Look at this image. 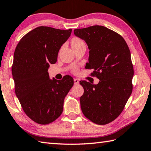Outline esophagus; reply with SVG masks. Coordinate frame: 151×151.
<instances>
[{"instance_id":"1","label":"esophagus","mask_w":151,"mask_h":151,"mask_svg":"<svg viewBox=\"0 0 151 151\" xmlns=\"http://www.w3.org/2000/svg\"><path fill=\"white\" fill-rule=\"evenodd\" d=\"M74 84H75V85H78L79 84V81L77 78L74 79Z\"/></svg>"}]
</instances>
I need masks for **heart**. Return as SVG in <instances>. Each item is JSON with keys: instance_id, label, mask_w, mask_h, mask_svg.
Listing matches in <instances>:
<instances>
[{"instance_id": "obj_1", "label": "heart", "mask_w": 151, "mask_h": 151, "mask_svg": "<svg viewBox=\"0 0 151 151\" xmlns=\"http://www.w3.org/2000/svg\"><path fill=\"white\" fill-rule=\"evenodd\" d=\"M83 43H84L83 42V41L81 40V39H79V38H78V37L73 38L72 41H71V45H72L73 47H77V46L81 45V44H83ZM74 70H76V68H75Z\"/></svg>"}]
</instances>
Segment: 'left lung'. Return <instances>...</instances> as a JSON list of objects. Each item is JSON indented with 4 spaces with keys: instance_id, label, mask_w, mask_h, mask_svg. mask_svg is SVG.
<instances>
[{
    "instance_id": "1",
    "label": "left lung",
    "mask_w": 151,
    "mask_h": 151,
    "mask_svg": "<svg viewBox=\"0 0 151 151\" xmlns=\"http://www.w3.org/2000/svg\"><path fill=\"white\" fill-rule=\"evenodd\" d=\"M76 36L90 49L85 68L99 79L98 84L80 81L84 94L80 98L84 116L98 125H106L118 117L133 90L134 71L127 43L117 33L102 26L75 29Z\"/></svg>"
}]
</instances>
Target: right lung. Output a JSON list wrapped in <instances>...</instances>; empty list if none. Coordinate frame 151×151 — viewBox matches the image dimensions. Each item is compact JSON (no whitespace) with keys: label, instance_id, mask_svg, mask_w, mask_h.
Segmentation results:
<instances>
[{"label":"right lung","instance_id":"right-lung-1","mask_svg":"<svg viewBox=\"0 0 151 151\" xmlns=\"http://www.w3.org/2000/svg\"><path fill=\"white\" fill-rule=\"evenodd\" d=\"M71 32L72 29L37 27L24 35L15 49L12 73L16 95L26 114L39 124H49L61 116L65 98L74 84L70 76L51 80L48 73Z\"/></svg>","mask_w":151,"mask_h":151}]
</instances>
